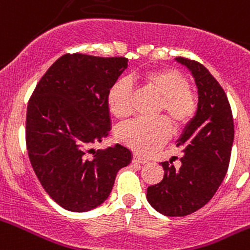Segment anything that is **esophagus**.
I'll list each match as a JSON object with an SVG mask.
<instances>
[{
    "instance_id": "esophagus-1",
    "label": "esophagus",
    "mask_w": 250,
    "mask_h": 250,
    "mask_svg": "<svg viewBox=\"0 0 250 250\" xmlns=\"http://www.w3.org/2000/svg\"><path fill=\"white\" fill-rule=\"evenodd\" d=\"M132 162H133V164H145V162H146V160L143 159V157L137 156V155H133Z\"/></svg>"
}]
</instances>
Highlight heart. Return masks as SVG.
<instances>
[{
  "instance_id": "obj_1",
  "label": "heart",
  "mask_w": 250,
  "mask_h": 250,
  "mask_svg": "<svg viewBox=\"0 0 250 250\" xmlns=\"http://www.w3.org/2000/svg\"><path fill=\"white\" fill-rule=\"evenodd\" d=\"M146 90L160 96L156 116L152 121L138 120L121 125L117 139L140 155H147L164 145L174 132H181L197 116L199 108L198 94L188 85V79L174 68H157L130 77ZM106 106L115 118L125 121L133 112V89L125 79H118L106 93Z\"/></svg>"
}]
</instances>
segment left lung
Listing matches in <instances>:
<instances>
[{
    "mask_svg": "<svg viewBox=\"0 0 250 250\" xmlns=\"http://www.w3.org/2000/svg\"><path fill=\"white\" fill-rule=\"evenodd\" d=\"M192 71L199 94V108L177 146L181 165L161 162L164 178L147 187L146 198L166 216H186L204 207L219 189L229 169L234 137L233 116L226 93L202 63L178 57Z\"/></svg>",
    "mask_w": 250,
    "mask_h": 250,
    "instance_id": "8db88e82",
    "label": "left lung"
}]
</instances>
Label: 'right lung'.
Masks as SVG:
<instances>
[{
  "label": "right lung",
  "instance_id": "right-lung-1",
  "mask_svg": "<svg viewBox=\"0 0 250 250\" xmlns=\"http://www.w3.org/2000/svg\"><path fill=\"white\" fill-rule=\"evenodd\" d=\"M127 61L66 53L47 69L29 99V160L46 193L69 211L103 204L118 169L130 162V151L121 144L91 149L110 132L106 93L127 68Z\"/></svg>",
  "mask_w": 250,
  "mask_h": 250
}]
</instances>
